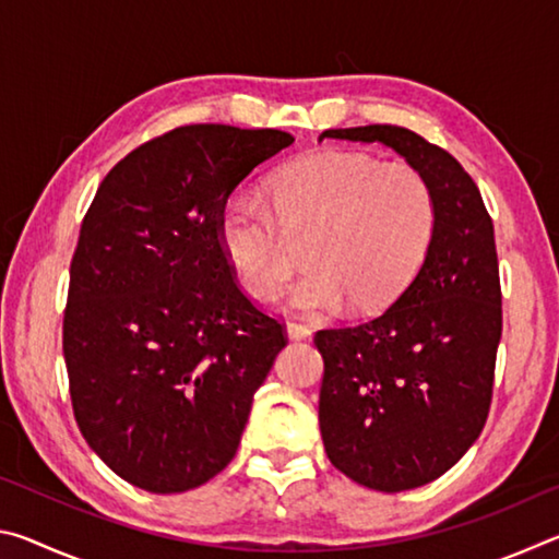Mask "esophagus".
<instances>
[{"label": "esophagus", "mask_w": 559, "mask_h": 559, "mask_svg": "<svg viewBox=\"0 0 559 559\" xmlns=\"http://www.w3.org/2000/svg\"><path fill=\"white\" fill-rule=\"evenodd\" d=\"M286 333L290 340H306V337H310V328L298 323V320H288Z\"/></svg>", "instance_id": "34e87169"}]
</instances>
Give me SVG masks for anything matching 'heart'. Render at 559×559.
<instances>
[{
  "mask_svg": "<svg viewBox=\"0 0 559 559\" xmlns=\"http://www.w3.org/2000/svg\"><path fill=\"white\" fill-rule=\"evenodd\" d=\"M437 229V202L421 173L382 165L357 150H320L273 177L271 204L234 192L219 214L224 257L243 290L273 298L308 234L310 266L290 286V306L333 313L392 302L414 278Z\"/></svg>",
  "mask_w": 559,
  "mask_h": 559,
  "instance_id": "1",
  "label": "heart"
}]
</instances>
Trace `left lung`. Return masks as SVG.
Here are the masks:
<instances>
[{
  "instance_id": "8db88e82",
  "label": "left lung",
  "mask_w": 559,
  "mask_h": 559,
  "mask_svg": "<svg viewBox=\"0 0 559 559\" xmlns=\"http://www.w3.org/2000/svg\"><path fill=\"white\" fill-rule=\"evenodd\" d=\"M382 143L427 179L437 229L414 281L384 313L316 333L320 433L337 471L396 493L447 473L486 427L503 333L493 219L447 150L400 126L325 130Z\"/></svg>"
}]
</instances>
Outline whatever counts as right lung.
<instances>
[{
  "mask_svg": "<svg viewBox=\"0 0 559 559\" xmlns=\"http://www.w3.org/2000/svg\"><path fill=\"white\" fill-rule=\"evenodd\" d=\"M290 132L197 122L132 150L83 216L63 359L88 447L150 493H182L234 459L253 394L288 343L241 290L219 214Z\"/></svg>",
  "mask_w": 559,
  "mask_h": 559,
  "instance_id": "add662e5",
  "label": "right lung"
}]
</instances>
